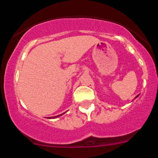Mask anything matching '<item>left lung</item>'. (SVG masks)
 I'll list each match as a JSON object with an SVG mask.
<instances>
[{
  "instance_id": "obj_1",
  "label": "left lung",
  "mask_w": 158,
  "mask_h": 158,
  "mask_svg": "<svg viewBox=\"0 0 158 158\" xmlns=\"http://www.w3.org/2000/svg\"><path fill=\"white\" fill-rule=\"evenodd\" d=\"M138 96H139V95H138V96H136V97H135V98H137V97H138Z\"/></svg>"
}]
</instances>
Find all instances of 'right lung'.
<instances>
[{
	"mask_svg": "<svg viewBox=\"0 0 158 158\" xmlns=\"http://www.w3.org/2000/svg\"><path fill=\"white\" fill-rule=\"evenodd\" d=\"M63 114H64V113H63ZM60 115H57V116H54V117H48V118H56V117H58V116H60Z\"/></svg>",
	"mask_w": 158,
	"mask_h": 158,
	"instance_id": "add662e5",
	"label": "right lung"
}]
</instances>
